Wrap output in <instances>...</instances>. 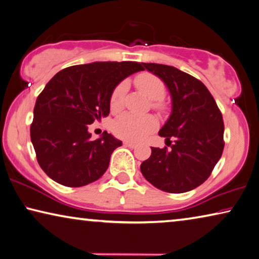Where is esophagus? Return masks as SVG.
Instances as JSON below:
<instances>
[{"label":"esophagus","instance_id":"esophagus-1","mask_svg":"<svg viewBox=\"0 0 259 259\" xmlns=\"http://www.w3.org/2000/svg\"><path fill=\"white\" fill-rule=\"evenodd\" d=\"M123 144H124L125 146H128V148H130V149H134V148H136V146H137L136 143H134V142H129V141L123 142Z\"/></svg>","mask_w":259,"mask_h":259}]
</instances>
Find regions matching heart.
Wrapping results in <instances>:
<instances>
[{
    "mask_svg": "<svg viewBox=\"0 0 259 259\" xmlns=\"http://www.w3.org/2000/svg\"><path fill=\"white\" fill-rule=\"evenodd\" d=\"M135 84L142 93L152 100V107L157 110L164 109L163 99L166 94V86L164 81L152 73L145 72L135 78ZM126 91L124 82L118 83L110 94L109 106L113 111H118L123 106V99ZM157 128V121L152 116H136L133 114H124L119 116L113 124L115 136L122 140L137 142L152 133Z\"/></svg>",
    "mask_w": 259,
    "mask_h": 259,
    "instance_id": "b5f03b06",
    "label": "heart"
}]
</instances>
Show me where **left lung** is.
Listing matches in <instances>:
<instances>
[{"label":"left lung","instance_id":"left-lung-1","mask_svg":"<svg viewBox=\"0 0 259 259\" xmlns=\"http://www.w3.org/2000/svg\"><path fill=\"white\" fill-rule=\"evenodd\" d=\"M164 81L172 96V114L158 135L167 146L151 148L141 165L154 187L168 193L192 191L213 172L225 148V124L213 95L199 79L167 65L143 63ZM171 139L175 141L171 144Z\"/></svg>","mask_w":259,"mask_h":259}]
</instances>
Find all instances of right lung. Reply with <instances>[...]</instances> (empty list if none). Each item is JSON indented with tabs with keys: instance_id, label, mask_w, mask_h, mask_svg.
I'll list each match as a JSON object with an SVG mask.
<instances>
[{
	"instance_id": "add662e5",
	"label": "right lung",
	"mask_w": 259,
	"mask_h": 259,
	"mask_svg": "<svg viewBox=\"0 0 259 259\" xmlns=\"http://www.w3.org/2000/svg\"><path fill=\"white\" fill-rule=\"evenodd\" d=\"M143 69L137 61H96L61 69L46 83L34 105L30 136L50 178L67 187L101 178L122 142L107 131L93 141L88 124L109 115L114 88Z\"/></svg>"
}]
</instances>
